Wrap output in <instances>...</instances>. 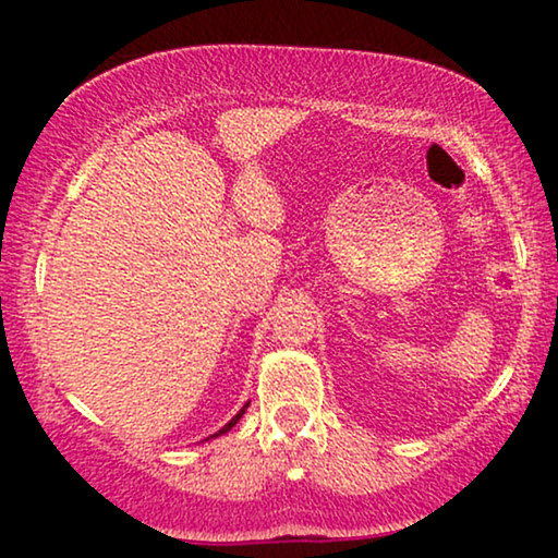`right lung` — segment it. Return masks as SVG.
I'll return each mask as SVG.
<instances>
[{
  "mask_svg": "<svg viewBox=\"0 0 558 558\" xmlns=\"http://www.w3.org/2000/svg\"><path fill=\"white\" fill-rule=\"evenodd\" d=\"M246 409H248V403H243V409H241V411H239V414H235V416H233V418H231V422H228V424H226V426H223V429H218V432H216V434H210V437H208V439H216V437H220V434H226V432H231V429H233V426H235V424H239V418H241V416H243V414H246ZM208 439H205V441H208Z\"/></svg>",
  "mask_w": 558,
  "mask_h": 558,
  "instance_id": "right-lung-1",
  "label": "right lung"
}]
</instances>
